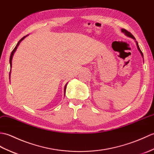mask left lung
Segmentation results:
<instances>
[{
    "label": "left lung",
    "instance_id": "obj_1",
    "mask_svg": "<svg viewBox=\"0 0 154 154\" xmlns=\"http://www.w3.org/2000/svg\"><path fill=\"white\" fill-rule=\"evenodd\" d=\"M121 32H122V33H124L125 34V35H126V36H127V37H131V38H132V39H134V40H135L136 43V45H137V48H138V51H139V52L140 53L142 57H144V56H143V53H142V52L141 51L140 49V47H139V46H138V42H136V39L134 38V37L132 35V33H130L129 32H128L127 30H126V29H121Z\"/></svg>",
    "mask_w": 154,
    "mask_h": 154
}]
</instances>
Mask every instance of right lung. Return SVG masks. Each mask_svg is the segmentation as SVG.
<instances>
[{
  "label": "right lung",
  "instance_id": "1",
  "mask_svg": "<svg viewBox=\"0 0 154 154\" xmlns=\"http://www.w3.org/2000/svg\"><path fill=\"white\" fill-rule=\"evenodd\" d=\"M28 35H26V36H24V37H23L22 38L20 39L19 42H18V43H17V45H16V46L15 47V48L14 49V50L12 51V53H11V54H10V68H12V57H13V55H14V53H15V51H16V49H17V48H18V45H20V42H22V40H23L26 37L28 36ZM10 72H11V70H10V74H9V76H10ZM66 86H67V83H66V84L65 85V86H64V95H65V91H66Z\"/></svg>",
  "mask_w": 154,
  "mask_h": 154
}]
</instances>
